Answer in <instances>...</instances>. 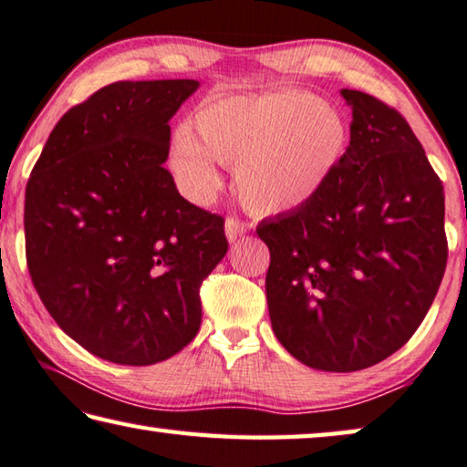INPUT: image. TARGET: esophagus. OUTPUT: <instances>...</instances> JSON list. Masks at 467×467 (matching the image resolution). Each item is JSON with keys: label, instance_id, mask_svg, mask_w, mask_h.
I'll return each mask as SVG.
<instances>
[{"label": "esophagus", "instance_id": "obj_1", "mask_svg": "<svg viewBox=\"0 0 467 467\" xmlns=\"http://www.w3.org/2000/svg\"><path fill=\"white\" fill-rule=\"evenodd\" d=\"M224 231H226V239L233 243L236 239H241V236L247 233V224H245V222H241L239 218L231 216V218H226V222H224Z\"/></svg>", "mask_w": 467, "mask_h": 467}]
</instances>
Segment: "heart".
Returning <instances> with one entry per match:
<instances>
[{
	"mask_svg": "<svg viewBox=\"0 0 467 467\" xmlns=\"http://www.w3.org/2000/svg\"><path fill=\"white\" fill-rule=\"evenodd\" d=\"M199 140L181 129L170 170L184 195L205 202L218 189L213 160L234 168L243 205L260 216L301 210L335 174L347 150V124L312 93L220 98L193 118Z\"/></svg>",
	"mask_w": 467,
	"mask_h": 467,
	"instance_id": "1",
	"label": "heart"
}]
</instances>
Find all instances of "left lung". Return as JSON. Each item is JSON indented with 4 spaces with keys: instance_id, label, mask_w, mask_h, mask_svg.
<instances>
[{
    "instance_id": "left-lung-1",
    "label": "left lung",
    "mask_w": 467,
    "mask_h": 467,
    "mask_svg": "<svg viewBox=\"0 0 467 467\" xmlns=\"http://www.w3.org/2000/svg\"><path fill=\"white\" fill-rule=\"evenodd\" d=\"M351 140L301 210L262 220L265 295L280 345L314 369L387 359L424 320L447 268L445 189L405 118L343 88Z\"/></svg>"
}]
</instances>
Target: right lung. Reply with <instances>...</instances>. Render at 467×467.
<instances>
[{"label": "right lung", "instance_id": "1", "mask_svg": "<svg viewBox=\"0 0 467 467\" xmlns=\"http://www.w3.org/2000/svg\"><path fill=\"white\" fill-rule=\"evenodd\" d=\"M191 78L118 80L70 108L26 184L31 280L88 353L151 366L202 327L199 288L228 251L224 218L181 197L164 168Z\"/></svg>", "mask_w": 467, "mask_h": 467}]
</instances>
